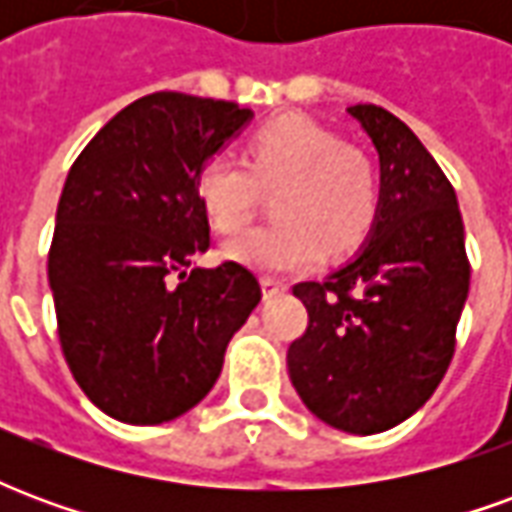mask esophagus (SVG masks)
<instances>
[{
	"label": "esophagus",
	"instance_id": "obj_1",
	"mask_svg": "<svg viewBox=\"0 0 512 512\" xmlns=\"http://www.w3.org/2000/svg\"><path fill=\"white\" fill-rule=\"evenodd\" d=\"M260 285H263V296H266V299H271V296H279V293H285V290H288V285H285V282H279V279H274V277H263L260 279Z\"/></svg>",
	"mask_w": 512,
	"mask_h": 512
}]
</instances>
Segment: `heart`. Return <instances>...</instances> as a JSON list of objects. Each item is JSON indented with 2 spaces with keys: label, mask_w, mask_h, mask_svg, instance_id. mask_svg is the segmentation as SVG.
Listing matches in <instances>:
<instances>
[{
  "label": "heart",
  "mask_w": 512,
  "mask_h": 512,
  "mask_svg": "<svg viewBox=\"0 0 512 512\" xmlns=\"http://www.w3.org/2000/svg\"><path fill=\"white\" fill-rule=\"evenodd\" d=\"M246 163L227 153L202 161L197 194L219 233H238L260 194H274L277 224L227 244V257L268 274L318 266L326 246L348 255L365 244L381 211L370 158L310 117L285 115L246 142Z\"/></svg>",
  "instance_id": "b5f03b06"
}]
</instances>
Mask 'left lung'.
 <instances>
[{
  "label": "left lung",
  "mask_w": 512,
  "mask_h": 512,
  "mask_svg": "<svg viewBox=\"0 0 512 512\" xmlns=\"http://www.w3.org/2000/svg\"><path fill=\"white\" fill-rule=\"evenodd\" d=\"M381 161V211L356 260L293 296L310 323L288 348L312 414L345 433L395 428L425 406L455 354L469 293L455 189L414 131L376 104L348 106Z\"/></svg>",
  "instance_id": "1"
}]
</instances>
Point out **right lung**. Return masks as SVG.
<instances>
[{
	"instance_id": "1",
	"label": "right lung",
	"mask_w": 512,
	"mask_h": 512,
	"mask_svg": "<svg viewBox=\"0 0 512 512\" xmlns=\"http://www.w3.org/2000/svg\"><path fill=\"white\" fill-rule=\"evenodd\" d=\"M249 120L233 101L145 95L65 178L49 249L57 332L76 384L120 422L161 425L197 406L263 296L241 263L191 268L211 246L197 172Z\"/></svg>"
}]
</instances>
